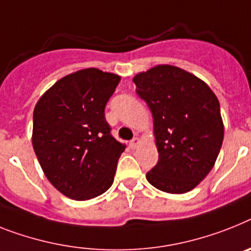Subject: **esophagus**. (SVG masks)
<instances>
[{
    "label": "esophagus",
    "instance_id": "34e87169",
    "mask_svg": "<svg viewBox=\"0 0 251 251\" xmlns=\"http://www.w3.org/2000/svg\"><path fill=\"white\" fill-rule=\"evenodd\" d=\"M139 143H140V140H139L138 138H134V139H132V140H130V143H129L130 148L135 149L136 147H138V145H139Z\"/></svg>",
    "mask_w": 251,
    "mask_h": 251
}]
</instances>
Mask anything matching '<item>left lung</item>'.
I'll return each mask as SVG.
<instances>
[{
    "mask_svg": "<svg viewBox=\"0 0 251 251\" xmlns=\"http://www.w3.org/2000/svg\"><path fill=\"white\" fill-rule=\"evenodd\" d=\"M132 81L151 111L159 153L147 180L165 193L193 190L213 168L222 147L216 94L199 77L171 65L138 74Z\"/></svg>",
    "mask_w": 251,
    "mask_h": 251,
    "instance_id": "8db88e82",
    "label": "left lung"
}]
</instances>
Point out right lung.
Masks as SVG:
<instances>
[{"label":"right lung","instance_id":"right-lung-1","mask_svg":"<svg viewBox=\"0 0 251 251\" xmlns=\"http://www.w3.org/2000/svg\"><path fill=\"white\" fill-rule=\"evenodd\" d=\"M120 76L85 69L62 77L33 113V148L50 182L66 197L88 201L113 184L125 145L111 135L104 108Z\"/></svg>","mask_w":251,"mask_h":251}]
</instances>
